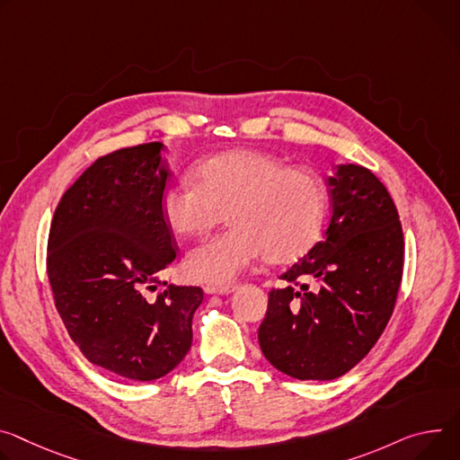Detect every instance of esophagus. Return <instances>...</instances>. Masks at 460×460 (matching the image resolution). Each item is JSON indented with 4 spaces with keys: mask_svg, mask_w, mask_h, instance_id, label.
<instances>
[{
    "mask_svg": "<svg viewBox=\"0 0 460 460\" xmlns=\"http://www.w3.org/2000/svg\"><path fill=\"white\" fill-rule=\"evenodd\" d=\"M236 289V286H205V294L213 296V294H220V296H229Z\"/></svg>",
    "mask_w": 460,
    "mask_h": 460,
    "instance_id": "34e87169",
    "label": "esophagus"
}]
</instances>
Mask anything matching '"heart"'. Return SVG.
Here are the masks:
<instances>
[{"instance_id": "b5f03b06", "label": "heart", "mask_w": 460, "mask_h": 460, "mask_svg": "<svg viewBox=\"0 0 460 460\" xmlns=\"http://www.w3.org/2000/svg\"><path fill=\"white\" fill-rule=\"evenodd\" d=\"M198 185L176 183L161 196V217L174 234H198L224 213L229 229L203 240L185 261L194 280L229 286L262 257L289 262L319 234L324 187L303 169L259 150H231L196 166Z\"/></svg>"}]
</instances>
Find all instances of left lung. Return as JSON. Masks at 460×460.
<instances>
[{
  "label": "left lung",
  "instance_id": "obj_1",
  "mask_svg": "<svg viewBox=\"0 0 460 460\" xmlns=\"http://www.w3.org/2000/svg\"><path fill=\"white\" fill-rule=\"evenodd\" d=\"M332 217L321 240L280 275L259 328L266 359L297 380H336L385 330L403 270L396 205L368 169L338 164L328 176ZM318 288L308 290L305 279Z\"/></svg>",
  "mask_w": 460,
  "mask_h": 460
}]
</instances>
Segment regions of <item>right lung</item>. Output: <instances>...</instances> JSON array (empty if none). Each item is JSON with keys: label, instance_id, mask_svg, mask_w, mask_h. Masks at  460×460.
<instances>
[{"label": "right lung", "instance_id": "1", "mask_svg": "<svg viewBox=\"0 0 460 460\" xmlns=\"http://www.w3.org/2000/svg\"><path fill=\"white\" fill-rule=\"evenodd\" d=\"M161 150L148 143L99 157L62 196L48 242V275L71 340L93 365L134 382L181 363L203 301L201 288L172 284L146 299L176 259L161 217L171 178Z\"/></svg>", "mask_w": 460, "mask_h": 460}]
</instances>
